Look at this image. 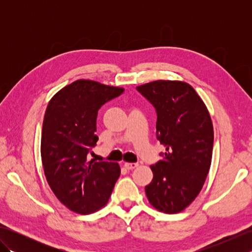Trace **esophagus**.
I'll list each match as a JSON object with an SVG mask.
<instances>
[{"label": "esophagus", "instance_id": "esophagus-1", "mask_svg": "<svg viewBox=\"0 0 252 252\" xmlns=\"http://www.w3.org/2000/svg\"><path fill=\"white\" fill-rule=\"evenodd\" d=\"M137 163H135V162H126L125 163V168L126 169V170H133V169H135L136 167H137Z\"/></svg>", "mask_w": 252, "mask_h": 252}]
</instances>
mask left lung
Masks as SVG:
<instances>
[{
    "mask_svg": "<svg viewBox=\"0 0 252 252\" xmlns=\"http://www.w3.org/2000/svg\"><path fill=\"white\" fill-rule=\"evenodd\" d=\"M136 90L157 112V140L165 152L145 187L149 202L165 213L183 211L194 201L210 169L213 126L206 105L189 83L158 81Z\"/></svg>",
    "mask_w": 252,
    "mask_h": 252,
    "instance_id": "8db88e82",
    "label": "left lung"
}]
</instances>
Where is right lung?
I'll return each instance as SVG.
<instances>
[{"label":"right lung","instance_id":"1","mask_svg":"<svg viewBox=\"0 0 252 252\" xmlns=\"http://www.w3.org/2000/svg\"><path fill=\"white\" fill-rule=\"evenodd\" d=\"M125 89L77 80L57 92L44 115L41 157L47 183L63 205L80 215L103 208L120 175L117 162L89 161L98 136L99 108Z\"/></svg>","mask_w":252,"mask_h":252}]
</instances>
